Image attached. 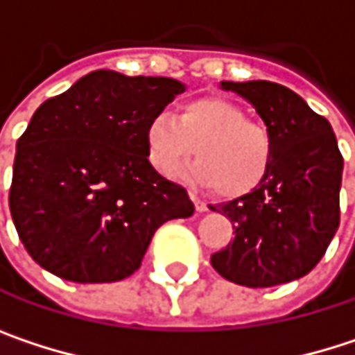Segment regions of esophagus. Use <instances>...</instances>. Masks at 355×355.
<instances>
[{
	"mask_svg": "<svg viewBox=\"0 0 355 355\" xmlns=\"http://www.w3.org/2000/svg\"><path fill=\"white\" fill-rule=\"evenodd\" d=\"M191 199H193V203H195V209H197L199 214H205V211H207V203H205L203 199H199L195 193H191Z\"/></svg>",
	"mask_w": 355,
	"mask_h": 355,
	"instance_id": "obj_1",
	"label": "esophagus"
}]
</instances>
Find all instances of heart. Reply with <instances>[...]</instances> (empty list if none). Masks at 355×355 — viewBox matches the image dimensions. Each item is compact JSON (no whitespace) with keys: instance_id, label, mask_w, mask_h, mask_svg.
Instances as JSON below:
<instances>
[{"instance_id":"heart-1","label":"heart","mask_w":355,"mask_h":355,"mask_svg":"<svg viewBox=\"0 0 355 355\" xmlns=\"http://www.w3.org/2000/svg\"><path fill=\"white\" fill-rule=\"evenodd\" d=\"M150 164L164 177L195 154L199 162L182 178L205 189H218L224 197L252 193L269 173L273 137L263 123L250 121L247 110L226 98H199L178 110L156 112L144 133Z\"/></svg>"}]
</instances>
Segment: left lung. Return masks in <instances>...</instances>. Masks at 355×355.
Segmentation results:
<instances>
[{"instance_id":"obj_1","label":"left lung","mask_w":355,"mask_h":355,"mask_svg":"<svg viewBox=\"0 0 355 355\" xmlns=\"http://www.w3.org/2000/svg\"><path fill=\"white\" fill-rule=\"evenodd\" d=\"M259 112L273 137L265 180L248 195L209 205L226 216L234 241L211 254L214 269L247 288H271L304 277L339 228L343 158L335 133L290 88L267 82H222Z\"/></svg>"}]
</instances>
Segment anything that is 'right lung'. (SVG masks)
I'll use <instances>...</instances> for the list:
<instances>
[{"label":"right lung","mask_w":355,"mask_h":355,"mask_svg":"<svg viewBox=\"0 0 355 355\" xmlns=\"http://www.w3.org/2000/svg\"><path fill=\"white\" fill-rule=\"evenodd\" d=\"M184 84L96 69L36 108L16 144L10 211L53 275L107 284L139 269L154 232L195 211L146 154V125Z\"/></svg>","instance_id":"1"}]
</instances>
